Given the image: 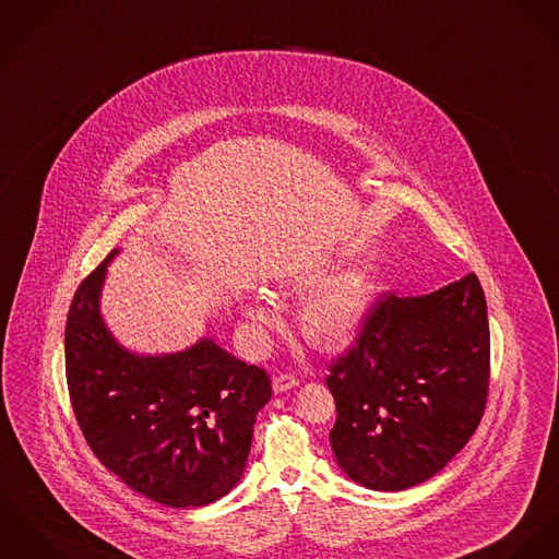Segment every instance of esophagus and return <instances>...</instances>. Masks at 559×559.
Listing matches in <instances>:
<instances>
[{
    "instance_id": "1",
    "label": "esophagus",
    "mask_w": 559,
    "mask_h": 559,
    "mask_svg": "<svg viewBox=\"0 0 559 559\" xmlns=\"http://www.w3.org/2000/svg\"><path fill=\"white\" fill-rule=\"evenodd\" d=\"M299 386V378L295 376H288V373H280L273 378V391L275 393H288L293 389Z\"/></svg>"
}]
</instances>
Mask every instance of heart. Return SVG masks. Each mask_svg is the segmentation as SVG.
Masks as SVG:
<instances>
[{
  "label": "heart",
  "mask_w": 559,
  "mask_h": 559,
  "mask_svg": "<svg viewBox=\"0 0 559 559\" xmlns=\"http://www.w3.org/2000/svg\"><path fill=\"white\" fill-rule=\"evenodd\" d=\"M371 297V280L360 269L344 271L318 284L299 304L301 335L322 350L350 342L369 313ZM243 316L258 337L275 322L273 311L260 301L243 305Z\"/></svg>",
  "instance_id": "b5f03b06"
}]
</instances>
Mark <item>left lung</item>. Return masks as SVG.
Segmentation results:
<instances>
[{
  "instance_id": "obj_1",
  "label": "left lung",
  "mask_w": 559,
  "mask_h": 559,
  "mask_svg": "<svg viewBox=\"0 0 559 559\" xmlns=\"http://www.w3.org/2000/svg\"><path fill=\"white\" fill-rule=\"evenodd\" d=\"M337 465L373 491L438 474L476 431L489 389L487 301L474 273L418 297L386 295L326 378Z\"/></svg>"
}]
</instances>
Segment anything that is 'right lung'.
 Returning a JSON list of instances; mask_svg holds the SVG:
<instances>
[{"mask_svg": "<svg viewBox=\"0 0 559 559\" xmlns=\"http://www.w3.org/2000/svg\"><path fill=\"white\" fill-rule=\"evenodd\" d=\"M79 286L66 322V378L87 444L121 483L157 504L206 507L237 487L271 400L266 371L211 337L186 350L141 355L102 316L106 269Z\"/></svg>", "mask_w": 559, "mask_h": 559, "instance_id": "add662e5", "label": "right lung"}]
</instances>
